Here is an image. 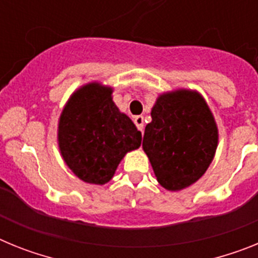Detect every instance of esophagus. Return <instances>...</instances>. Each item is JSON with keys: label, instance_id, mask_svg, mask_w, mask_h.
<instances>
[{"label": "esophagus", "instance_id": "1", "mask_svg": "<svg viewBox=\"0 0 258 258\" xmlns=\"http://www.w3.org/2000/svg\"><path fill=\"white\" fill-rule=\"evenodd\" d=\"M134 124L138 127V131H141L143 133V127H145V124H143V116H136V117H134Z\"/></svg>", "mask_w": 258, "mask_h": 258}]
</instances>
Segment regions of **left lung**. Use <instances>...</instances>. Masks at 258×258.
<instances>
[{
    "label": "left lung",
    "instance_id": "obj_1",
    "mask_svg": "<svg viewBox=\"0 0 258 258\" xmlns=\"http://www.w3.org/2000/svg\"><path fill=\"white\" fill-rule=\"evenodd\" d=\"M142 149L157 182L177 192L202 178L214 159L218 126L198 90L174 89L157 95Z\"/></svg>",
    "mask_w": 258,
    "mask_h": 258
}]
</instances>
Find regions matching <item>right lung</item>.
<instances>
[{"label": "right lung", "mask_w": 258, "mask_h": 258, "mask_svg": "<svg viewBox=\"0 0 258 258\" xmlns=\"http://www.w3.org/2000/svg\"><path fill=\"white\" fill-rule=\"evenodd\" d=\"M113 88L84 84L68 98L58 120V140L66 165L89 184L112 179L127 152L140 149L142 136L112 101Z\"/></svg>", "instance_id": "add662e5"}]
</instances>
